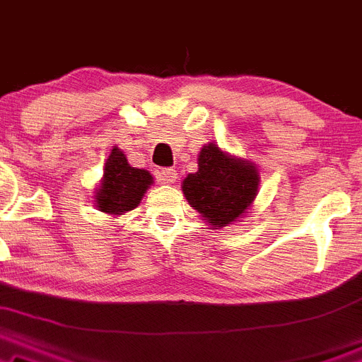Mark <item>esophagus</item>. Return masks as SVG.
<instances>
[{
  "label": "esophagus",
  "instance_id": "esophagus-1",
  "mask_svg": "<svg viewBox=\"0 0 362 362\" xmlns=\"http://www.w3.org/2000/svg\"><path fill=\"white\" fill-rule=\"evenodd\" d=\"M156 180H158L160 185H173L177 180L176 169H162L156 173Z\"/></svg>",
  "mask_w": 362,
  "mask_h": 362
}]
</instances>
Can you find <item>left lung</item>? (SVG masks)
Segmentation results:
<instances>
[{
  "mask_svg": "<svg viewBox=\"0 0 362 362\" xmlns=\"http://www.w3.org/2000/svg\"><path fill=\"white\" fill-rule=\"evenodd\" d=\"M259 173L249 160L237 158L209 143L199 153V170L181 188L188 204L214 230L238 221L258 195Z\"/></svg>",
  "mask_w": 362,
  "mask_h": 362,
  "instance_id": "obj_1",
  "label": "left lung"
}]
</instances>
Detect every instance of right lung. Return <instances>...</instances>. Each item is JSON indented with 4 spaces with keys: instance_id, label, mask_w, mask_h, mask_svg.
<instances>
[{
    "instance_id": "right-lung-1",
    "label": "right lung",
    "mask_w": 362,
    "mask_h": 362,
    "mask_svg": "<svg viewBox=\"0 0 362 362\" xmlns=\"http://www.w3.org/2000/svg\"><path fill=\"white\" fill-rule=\"evenodd\" d=\"M153 185L148 170L136 169L127 162L124 151L113 146L106 163L103 180L95 189V207L111 216H120L139 206L144 193Z\"/></svg>"
}]
</instances>
